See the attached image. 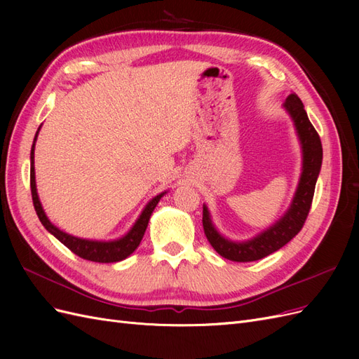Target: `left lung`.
<instances>
[{
  "label": "left lung",
  "instance_id": "8db88e82",
  "mask_svg": "<svg viewBox=\"0 0 359 359\" xmlns=\"http://www.w3.org/2000/svg\"><path fill=\"white\" fill-rule=\"evenodd\" d=\"M283 107L292 118L302 154L299 181L286 212L276 223L250 240L232 241L217 231L208 206L203 203L202 223L206 238L217 253L224 259L233 260V262H253V260H259L277 252L301 231L310 211L314 187H316L322 166L323 153L320 137L311 126L304 104L295 93L287 95Z\"/></svg>",
  "mask_w": 359,
  "mask_h": 359
}]
</instances>
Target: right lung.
<instances>
[{"instance_id":"add662e5","label":"right lung","mask_w":359,"mask_h":359,"mask_svg":"<svg viewBox=\"0 0 359 359\" xmlns=\"http://www.w3.org/2000/svg\"><path fill=\"white\" fill-rule=\"evenodd\" d=\"M40 128H41V126L39 127L37 133L34 136V142H32V147H31L29 180H31L32 203H34V208H36V212L39 215L41 224L45 226V229L55 236L60 243H62L67 248H70L74 255H78L82 259L91 260V262H100V264H112V262H119V260H124L126 257H128L135 252V250L139 247L140 241H142L148 222L151 219V214H153L157 203L168 193V190L158 193L157 196L151 199L144 206L142 212H140V215L137 217V220L133 223V226L130 227V231L127 233H124L121 238H116V240H109V241L88 240V238L73 236L67 232H64L48 219V215H46L45 210H43L41 202L39 199L37 186H36V170H34V148H36V140H37Z\"/></svg>"}]
</instances>
